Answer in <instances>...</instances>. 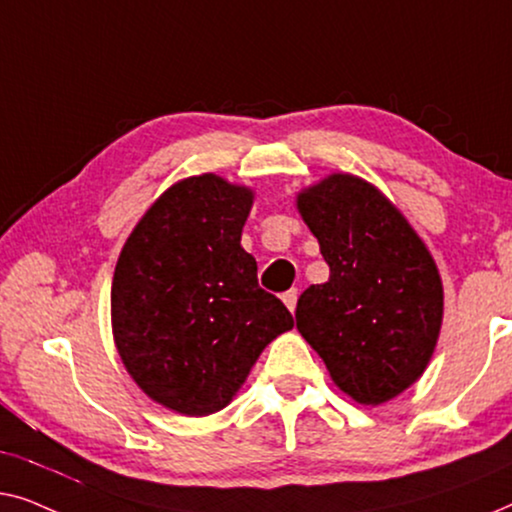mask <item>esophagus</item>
Instances as JSON below:
<instances>
[{"instance_id": "34e87169", "label": "esophagus", "mask_w": 512, "mask_h": 512, "mask_svg": "<svg viewBox=\"0 0 512 512\" xmlns=\"http://www.w3.org/2000/svg\"><path fill=\"white\" fill-rule=\"evenodd\" d=\"M297 299H299V292L297 290H287L283 294V304L290 308V313H294V308H297Z\"/></svg>"}]
</instances>
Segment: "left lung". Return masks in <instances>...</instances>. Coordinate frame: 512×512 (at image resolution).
<instances>
[{"instance_id": "1", "label": "left lung", "mask_w": 512, "mask_h": 512, "mask_svg": "<svg viewBox=\"0 0 512 512\" xmlns=\"http://www.w3.org/2000/svg\"><path fill=\"white\" fill-rule=\"evenodd\" d=\"M329 280L297 301V329L338 390L364 406L401 394L427 369L443 322L434 257L378 187L331 174L297 194Z\"/></svg>"}]
</instances>
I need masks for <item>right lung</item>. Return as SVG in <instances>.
<instances>
[{
    "instance_id": "right-lung-1",
    "label": "right lung",
    "mask_w": 512,
    "mask_h": 512,
    "mask_svg": "<svg viewBox=\"0 0 512 512\" xmlns=\"http://www.w3.org/2000/svg\"><path fill=\"white\" fill-rule=\"evenodd\" d=\"M255 192L215 174L160 194L122 246L111 287L118 355L134 383L174 413H218L294 320L257 283L241 248Z\"/></svg>"
}]
</instances>
